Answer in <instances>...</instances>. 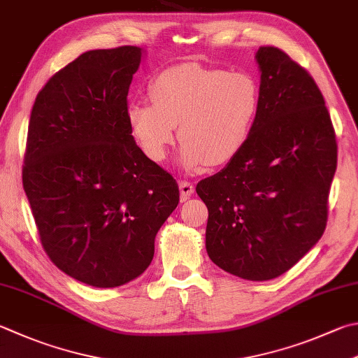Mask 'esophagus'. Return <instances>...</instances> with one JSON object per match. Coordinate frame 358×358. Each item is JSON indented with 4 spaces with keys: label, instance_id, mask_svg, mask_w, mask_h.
I'll return each mask as SVG.
<instances>
[{
    "label": "esophagus",
    "instance_id": "obj_1",
    "mask_svg": "<svg viewBox=\"0 0 358 358\" xmlns=\"http://www.w3.org/2000/svg\"><path fill=\"white\" fill-rule=\"evenodd\" d=\"M179 190H180V201H187L194 193V185L188 180H180Z\"/></svg>",
    "mask_w": 358,
    "mask_h": 358
}]
</instances>
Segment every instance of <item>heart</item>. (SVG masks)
<instances>
[{"instance_id":"obj_1","label":"heart","mask_w":358,"mask_h":358,"mask_svg":"<svg viewBox=\"0 0 358 358\" xmlns=\"http://www.w3.org/2000/svg\"><path fill=\"white\" fill-rule=\"evenodd\" d=\"M151 103L131 101L127 124L148 157L162 162L182 141L179 162L187 171L234 160L251 136L259 112V89L245 73L180 64L150 83Z\"/></svg>"}]
</instances>
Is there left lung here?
Returning <instances> with one entry per match:
<instances>
[{
  "mask_svg": "<svg viewBox=\"0 0 358 358\" xmlns=\"http://www.w3.org/2000/svg\"><path fill=\"white\" fill-rule=\"evenodd\" d=\"M255 60L260 90L251 136L196 193L208 208V257L260 282L288 271L324 232L336 140L324 98L301 65L274 46H262Z\"/></svg>",
  "mask_w": 358,
  "mask_h": 358,
  "instance_id": "8db88e82",
  "label": "left lung"
}]
</instances>
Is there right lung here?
Instances as JSON below:
<instances>
[{
  "label": "right lung",
  "mask_w": 358,
  "mask_h": 358,
  "mask_svg": "<svg viewBox=\"0 0 358 358\" xmlns=\"http://www.w3.org/2000/svg\"><path fill=\"white\" fill-rule=\"evenodd\" d=\"M143 48L92 50L57 71L34 103L23 187L43 249L83 284L137 279L179 204L171 174L137 146L127 92Z\"/></svg>",
  "instance_id": "right-lung-1"
}]
</instances>
